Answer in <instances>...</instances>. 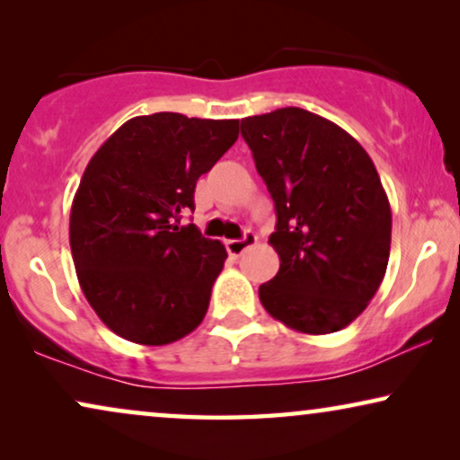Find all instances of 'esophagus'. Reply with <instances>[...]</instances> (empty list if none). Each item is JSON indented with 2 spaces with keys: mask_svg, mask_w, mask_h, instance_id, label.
<instances>
[{
  "mask_svg": "<svg viewBox=\"0 0 460 460\" xmlns=\"http://www.w3.org/2000/svg\"><path fill=\"white\" fill-rule=\"evenodd\" d=\"M257 243V236L253 234V232H244L243 238H238V241H226V249H228V253L232 257H241L244 251H247L249 247H253V244Z\"/></svg>",
  "mask_w": 460,
  "mask_h": 460,
  "instance_id": "esophagus-1",
  "label": "esophagus"
}]
</instances>
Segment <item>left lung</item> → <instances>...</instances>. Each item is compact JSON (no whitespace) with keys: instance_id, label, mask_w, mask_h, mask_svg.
Masks as SVG:
<instances>
[{"instance_id":"left-lung-1","label":"left lung","mask_w":460,"mask_h":460,"mask_svg":"<svg viewBox=\"0 0 460 460\" xmlns=\"http://www.w3.org/2000/svg\"><path fill=\"white\" fill-rule=\"evenodd\" d=\"M276 209L280 270L260 287L270 316L307 335L341 331L379 288L392 209L360 144L329 119L287 106L241 121Z\"/></svg>"}]
</instances>
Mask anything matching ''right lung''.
<instances>
[{"instance_id": "right-lung-1", "label": "right lung", "mask_w": 460, "mask_h": 460, "mask_svg": "<svg viewBox=\"0 0 460 460\" xmlns=\"http://www.w3.org/2000/svg\"><path fill=\"white\" fill-rule=\"evenodd\" d=\"M236 137V119L155 112L123 123L87 163L71 207L73 261L85 299L119 337L167 345L203 323L228 253L180 219Z\"/></svg>"}]
</instances>
